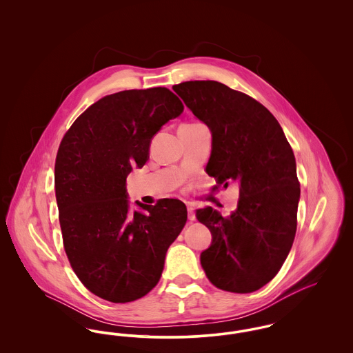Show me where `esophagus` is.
<instances>
[{"mask_svg":"<svg viewBox=\"0 0 353 353\" xmlns=\"http://www.w3.org/2000/svg\"><path fill=\"white\" fill-rule=\"evenodd\" d=\"M188 219H190V221H194V219H196L194 208H193L190 203H188Z\"/></svg>","mask_w":353,"mask_h":353,"instance_id":"34e87169","label":"esophagus"}]
</instances>
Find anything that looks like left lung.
I'll return each instance as SVG.
<instances>
[{
    "mask_svg": "<svg viewBox=\"0 0 353 353\" xmlns=\"http://www.w3.org/2000/svg\"><path fill=\"white\" fill-rule=\"evenodd\" d=\"M173 90L212 131L206 173L219 186L239 183L229 217L210 206L196 213L213 235L201 252L202 269L223 291H256L278 274L296 233L301 184L294 152L278 120L252 97L216 81Z\"/></svg>",
    "mask_w": 353,
    "mask_h": 353,
    "instance_id": "left-lung-1",
    "label": "left lung"
}]
</instances>
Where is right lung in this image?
<instances>
[{"label":"right lung","mask_w":353,"mask_h":353,"mask_svg":"<svg viewBox=\"0 0 353 353\" xmlns=\"http://www.w3.org/2000/svg\"><path fill=\"white\" fill-rule=\"evenodd\" d=\"M184 111L165 87L125 90L90 105L63 136L55 197L68 262L87 290L127 303L160 281L165 254L186 222L184 202L164 199L128 212L125 180L143 168L154 134Z\"/></svg>","instance_id":"add662e5"}]
</instances>
